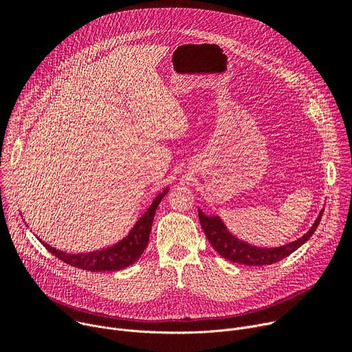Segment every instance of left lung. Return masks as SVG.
<instances>
[{"label":"left lung","mask_w":352,"mask_h":352,"mask_svg":"<svg viewBox=\"0 0 352 352\" xmlns=\"http://www.w3.org/2000/svg\"><path fill=\"white\" fill-rule=\"evenodd\" d=\"M322 212L324 209L320 210V214L314 221L313 226L297 241L283 246H278V248H262V246H254L252 243H248L236 238L233 233H230V230L226 228L225 222L221 219L219 215H206L202 212L201 208H198V217H199L201 226L205 232L209 243L212 245V248L222 257H225L226 261L239 263V265H248V266L272 265L292 254L294 250H297L301 245L306 243L313 236V233L316 232L321 221Z\"/></svg>","instance_id":"left-lung-1"}]
</instances>
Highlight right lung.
Listing matches in <instances>:
<instances>
[{"mask_svg": "<svg viewBox=\"0 0 352 352\" xmlns=\"http://www.w3.org/2000/svg\"><path fill=\"white\" fill-rule=\"evenodd\" d=\"M168 191V186L164 191H161L153 199L146 212L135 221L127 235L122 241L116 242L107 248L83 253H66L63 250L52 248L51 245H48L39 238L38 239L52 254H55L59 261L74 267L89 272H114L126 269L127 266L137 262L140 259V256L143 254L144 249L147 248L155 209L158 208L161 199L167 195Z\"/></svg>", "mask_w": 352, "mask_h": 352, "instance_id": "right-lung-1", "label": "right lung"}]
</instances>
